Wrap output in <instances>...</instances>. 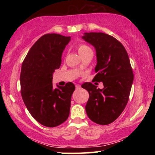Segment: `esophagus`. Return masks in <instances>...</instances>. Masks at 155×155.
<instances>
[{"label": "esophagus", "instance_id": "1", "mask_svg": "<svg viewBox=\"0 0 155 155\" xmlns=\"http://www.w3.org/2000/svg\"><path fill=\"white\" fill-rule=\"evenodd\" d=\"M75 87H76V89H80V87H81V86H80V84H76Z\"/></svg>", "mask_w": 155, "mask_h": 155}]
</instances>
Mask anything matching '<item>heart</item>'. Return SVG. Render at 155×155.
<instances>
[{
    "mask_svg": "<svg viewBox=\"0 0 155 155\" xmlns=\"http://www.w3.org/2000/svg\"><path fill=\"white\" fill-rule=\"evenodd\" d=\"M77 48H78V51L80 54V56L84 54L85 52L91 50V48L89 47L88 46L85 45V44H79V45H78Z\"/></svg>",
    "mask_w": 155,
    "mask_h": 155,
    "instance_id": "heart-1",
    "label": "heart"
}]
</instances>
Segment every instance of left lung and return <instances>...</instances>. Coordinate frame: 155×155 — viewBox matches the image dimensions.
Returning a JSON list of instances; mask_svg holds the SVG:
<instances>
[{"mask_svg":"<svg viewBox=\"0 0 155 155\" xmlns=\"http://www.w3.org/2000/svg\"><path fill=\"white\" fill-rule=\"evenodd\" d=\"M82 38L96 50L94 79L104 84L101 90L91 82L82 85L90 94L87 114L93 122L108 125L121 114L129 99L134 75L128 53L120 41L107 34L85 32Z\"/></svg>","mask_w":155,"mask_h":155,"instance_id":"left-lung-1","label":"left lung"}]
</instances>
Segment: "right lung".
Instances as JSON below:
<instances>
[{
    "mask_svg": "<svg viewBox=\"0 0 155 155\" xmlns=\"http://www.w3.org/2000/svg\"><path fill=\"white\" fill-rule=\"evenodd\" d=\"M71 37L46 34L27 53L20 73L21 94L35 119L46 127H56L68 118L71 96L75 89L72 82L53 87V73L61 64V56Z\"/></svg>",
    "mask_w": 155,
    "mask_h": 155,
    "instance_id": "right-lung-1",
    "label": "right lung"
}]
</instances>
